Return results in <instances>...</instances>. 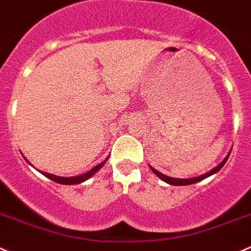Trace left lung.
<instances>
[{"instance_id":"1","label":"left lung","mask_w":251,"mask_h":251,"mask_svg":"<svg viewBox=\"0 0 251 251\" xmlns=\"http://www.w3.org/2000/svg\"><path fill=\"white\" fill-rule=\"evenodd\" d=\"M229 155H230V151H229L228 154H226V156L224 157L223 161H222L221 164H218V165H217L216 168L212 169L211 171H208V173L203 174V175L196 176V177H191V178H175V177H170V176H166V175H164V174L160 173V171L155 170V169L152 168V166L149 165V168L151 169V171L155 174V175L157 176V177H160L163 181H165V182L169 183V185H174V186H187V185H192V183H196V182H200V181L204 180V178L209 177V176H212V175H214V174H216V173H218V171L221 170V169L224 166V164H226V160H228Z\"/></svg>"}]
</instances>
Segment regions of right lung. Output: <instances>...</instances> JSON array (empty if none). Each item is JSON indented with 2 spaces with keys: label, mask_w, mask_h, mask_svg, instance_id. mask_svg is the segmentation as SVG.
<instances>
[{
  "label": "right lung",
  "mask_w": 251,
  "mask_h": 251,
  "mask_svg": "<svg viewBox=\"0 0 251 251\" xmlns=\"http://www.w3.org/2000/svg\"><path fill=\"white\" fill-rule=\"evenodd\" d=\"M107 160H108V157H107L106 160H103L101 164H99V165H96L95 168H92L90 171H87V173L82 174V175H78V176H71V177H61V176L52 175V174L44 173V171H40V173H42L44 176H47L48 178H50V180L55 181V182H58V183H61V185H78V183L83 182V181H86V180H88L90 177H92V176H94L95 174H96L97 171H99L100 169L104 165V164H106ZM28 163H29V161H28ZM30 165H32V164H30Z\"/></svg>",
  "instance_id": "1"
}]
</instances>
